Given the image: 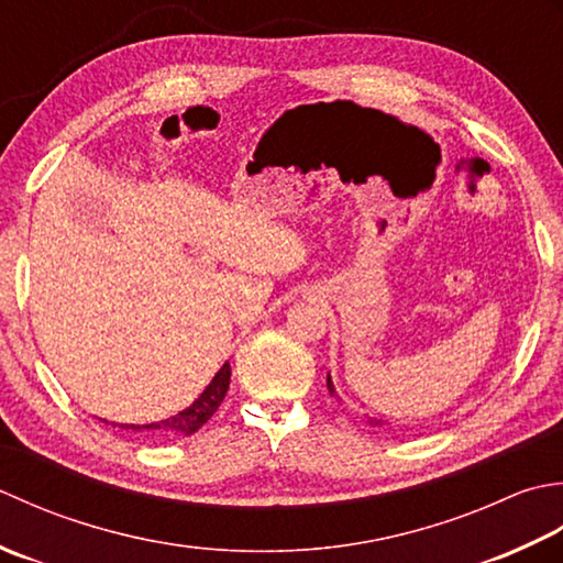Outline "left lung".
<instances>
[{
	"label": "left lung",
	"instance_id": "1",
	"mask_svg": "<svg viewBox=\"0 0 563 563\" xmlns=\"http://www.w3.org/2000/svg\"><path fill=\"white\" fill-rule=\"evenodd\" d=\"M328 391H330V396H335V386H332V378H330V374H328ZM369 426H372V428H382L384 422H382V420H376V418H369Z\"/></svg>",
	"mask_w": 563,
	"mask_h": 563
}]
</instances>
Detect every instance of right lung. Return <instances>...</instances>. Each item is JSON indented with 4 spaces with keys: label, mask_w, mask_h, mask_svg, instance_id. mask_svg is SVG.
<instances>
[{
    "label": "right lung",
    "mask_w": 563,
    "mask_h": 563,
    "mask_svg": "<svg viewBox=\"0 0 563 563\" xmlns=\"http://www.w3.org/2000/svg\"><path fill=\"white\" fill-rule=\"evenodd\" d=\"M228 386H231V364H223L218 374L211 378V384L206 386V391L194 400L189 408H185L177 416H172L167 420L151 422V426H119L123 430H133V432H177V434H194L206 420H209L218 406L223 404V398L228 394ZM117 428V422H113Z\"/></svg>",
    "instance_id": "add662e5"
}]
</instances>
